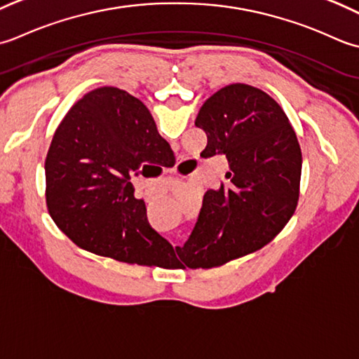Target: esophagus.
Returning a JSON list of instances; mask_svg holds the SVG:
<instances>
[{"label": "esophagus", "instance_id": "1", "mask_svg": "<svg viewBox=\"0 0 359 359\" xmlns=\"http://www.w3.org/2000/svg\"><path fill=\"white\" fill-rule=\"evenodd\" d=\"M181 164V163H180ZM178 175H180V177H182V178H186V175H182V173H180V172H177ZM187 177H189V175H187Z\"/></svg>", "mask_w": 359, "mask_h": 359}]
</instances>
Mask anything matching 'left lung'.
<instances>
[{
  "label": "left lung",
  "mask_w": 359,
  "mask_h": 359,
  "mask_svg": "<svg viewBox=\"0 0 359 359\" xmlns=\"http://www.w3.org/2000/svg\"><path fill=\"white\" fill-rule=\"evenodd\" d=\"M195 126L208 135L201 156L224 155L228 182L208 190L178 252L182 266L214 268L260 250L294 214L302 153L291 123L265 91L232 83L210 96Z\"/></svg>",
  "instance_id": "left-lung-1"
}]
</instances>
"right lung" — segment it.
<instances>
[{
    "instance_id": "right-lung-1",
    "label": "right lung",
    "mask_w": 359,
    "mask_h": 359,
    "mask_svg": "<svg viewBox=\"0 0 359 359\" xmlns=\"http://www.w3.org/2000/svg\"><path fill=\"white\" fill-rule=\"evenodd\" d=\"M175 158L149 108L127 91L102 86L76 102L48 150L46 206L77 246L137 265H167L173 246L147 222L130 182L142 167Z\"/></svg>"
}]
</instances>
